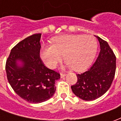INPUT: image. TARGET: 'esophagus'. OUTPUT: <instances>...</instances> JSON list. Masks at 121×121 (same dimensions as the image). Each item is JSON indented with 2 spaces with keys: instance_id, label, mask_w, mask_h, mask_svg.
<instances>
[{
  "instance_id": "34e87169",
  "label": "esophagus",
  "mask_w": 121,
  "mask_h": 121,
  "mask_svg": "<svg viewBox=\"0 0 121 121\" xmlns=\"http://www.w3.org/2000/svg\"><path fill=\"white\" fill-rule=\"evenodd\" d=\"M66 76V74L65 73H61L60 74V76L61 78H63V77H65Z\"/></svg>"
}]
</instances>
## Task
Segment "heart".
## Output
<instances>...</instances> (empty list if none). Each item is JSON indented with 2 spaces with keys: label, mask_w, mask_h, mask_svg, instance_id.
<instances>
[{
  "label": "heart",
  "mask_w": 121,
  "mask_h": 121,
  "mask_svg": "<svg viewBox=\"0 0 121 121\" xmlns=\"http://www.w3.org/2000/svg\"><path fill=\"white\" fill-rule=\"evenodd\" d=\"M97 49L96 39L91 35L66 34L52 39V45H43L39 55L49 68L55 67L61 54L66 61L65 66L75 71H81L91 64Z\"/></svg>",
  "instance_id": "heart-1"
}]
</instances>
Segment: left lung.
I'll return each mask as SVG.
<instances>
[{
    "instance_id": "8db88e82",
    "label": "left lung",
    "mask_w": 121,
    "mask_h": 121,
    "mask_svg": "<svg viewBox=\"0 0 121 121\" xmlns=\"http://www.w3.org/2000/svg\"><path fill=\"white\" fill-rule=\"evenodd\" d=\"M100 44V53L95 62L85 73L76 74L78 80L71 86L79 99L90 101L102 96L109 89L116 69V57L108 43L96 36Z\"/></svg>"
}]
</instances>
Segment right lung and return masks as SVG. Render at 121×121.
I'll list each match as a JSON object with an SVG mask.
<instances>
[{"instance_id": "obj_1", "label": "right lung", "mask_w": 121, "mask_h": 121, "mask_svg": "<svg viewBox=\"0 0 121 121\" xmlns=\"http://www.w3.org/2000/svg\"><path fill=\"white\" fill-rule=\"evenodd\" d=\"M41 34L25 38L13 48L6 61L9 84L16 93L30 103L47 101L54 95L60 74L44 65L39 56Z\"/></svg>"}]
</instances>
